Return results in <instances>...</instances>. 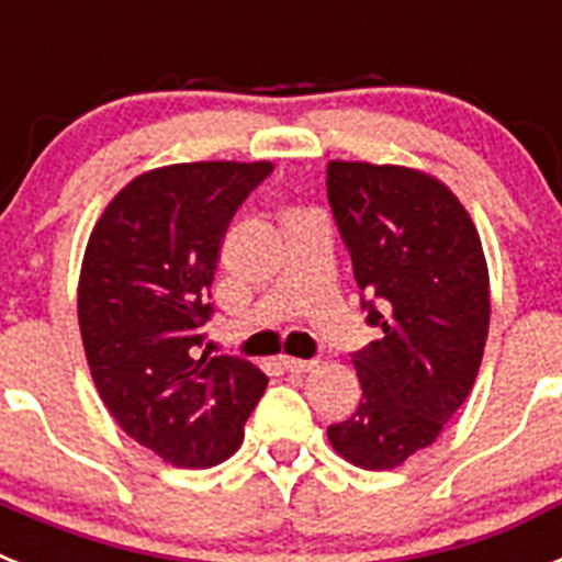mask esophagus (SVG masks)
Returning a JSON list of instances; mask_svg holds the SVG:
<instances>
[{
  "label": "esophagus",
  "instance_id": "esophagus-1",
  "mask_svg": "<svg viewBox=\"0 0 562 562\" xmlns=\"http://www.w3.org/2000/svg\"><path fill=\"white\" fill-rule=\"evenodd\" d=\"M281 366H284L290 374H306V371H312L317 366L315 360H297V357H281Z\"/></svg>",
  "mask_w": 562,
  "mask_h": 562
}]
</instances>
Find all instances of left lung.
<instances>
[{
    "instance_id": "8db88e82",
    "label": "left lung",
    "mask_w": 562,
    "mask_h": 562,
    "mask_svg": "<svg viewBox=\"0 0 562 562\" xmlns=\"http://www.w3.org/2000/svg\"><path fill=\"white\" fill-rule=\"evenodd\" d=\"M326 193L366 321L382 329L351 355L360 405L326 436L351 464L394 470L439 439L479 376L490 329L486 258L470 213L430 173L331 160Z\"/></svg>"
}]
</instances>
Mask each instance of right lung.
Listing matches in <instances>:
<instances>
[{
  "mask_svg": "<svg viewBox=\"0 0 562 562\" xmlns=\"http://www.w3.org/2000/svg\"><path fill=\"white\" fill-rule=\"evenodd\" d=\"M272 162H177L117 191L78 281L89 374L114 422L182 470L233 456L267 374L202 351L222 238Z\"/></svg>",
  "mask_w": 562,
  "mask_h": 562,
  "instance_id": "add662e5",
  "label": "right lung"
}]
</instances>
